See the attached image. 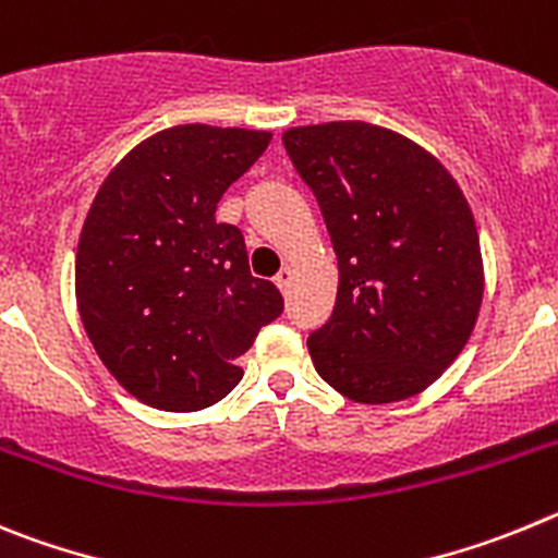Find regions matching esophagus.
Segmentation results:
<instances>
[{"mask_svg": "<svg viewBox=\"0 0 558 558\" xmlns=\"http://www.w3.org/2000/svg\"><path fill=\"white\" fill-rule=\"evenodd\" d=\"M291 278H294V275H291V269H280V272L275 275V286H278L280 291H289Z\"/></svg>", "mask_w": 558, "mask_h": 558, "instance_id": "obj_1", "label": "esophagus"}]
</instances>
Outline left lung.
<instances>
[{"mask_svg": "<svg viewBox=\"0 0 558 558\" xmlns=\"http://www.w3.org/2000/svg\"><path fill=\"white\" fill-rule=\"evenodd\" d=\"M283 144L339 258L333 316L308 339L316 373L355 403L414 398L478 319L484 258L470 203L428 149L378 124L289 128Z\"/></svg>", "mask_w": 558, "mask_h": 558, "instance_id": "1", "label": "left lung"}]
</instances>
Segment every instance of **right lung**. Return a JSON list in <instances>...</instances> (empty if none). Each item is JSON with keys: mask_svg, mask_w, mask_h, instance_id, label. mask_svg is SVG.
<instances>
[{"mask_svg": "<svg viewBox=\"0 0 558 558\" xmlns=\"http://www.w3.org/2000/svg\"><path fill=\"white\" fill-rule=\"evenodd\" d=\"M272 142L267 130L178 124L135 144L99 185L74 258L83 328L108 373L160 411H199L242 380L239 355L283 311L250 275L217 203Z\"/></svg>", "mask_w": 558, "mask_h": 558, "instance_id": "add662e5", "label": "right lung"}]
</instances>
